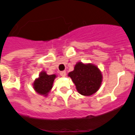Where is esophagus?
Wrapping results in <instances>:
<instances>
[{"label": "esophagus", "instance_id": "obj_1", "mask_svg": "<svg viewBox=\"0 0 135 135\" xmlns=\"http://www.w3.org/2000/svg\"><path fill=\"white\" fill-rule=\"evenodd\" d=\"M60 75L61 76H63V77L65 76V75H66V72H65V71L61 72H60Z\"/></svg>", "mask_w": 135, "mask_h": 135}]
</instances>
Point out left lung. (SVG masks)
I'll return each mask as SVG.
<instances>
[{
  "mask_svg": "<svg viewBox=\"0 0 135 135\" xmlns=\"http://www.w3.org/2000/svg\"><path fill=\"white\" fill-rule=\"evenodd\" d=\"M68 76L74 83L77 91L85 96L95 94L100 88L103 79L98 66L81 61L74 65V70L69 72Z\"/></svg>",
  "mask_w": 135,
  "mask_h": 135,
  "instance_id": "8db88e82",
  "label": "left lung"
}]
</instances>
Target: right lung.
<instances>
[{
	"label": "right lung",
	"mask_w": 135,
	"mask_h": 135,
	"mask_svg": "<svg viewBox=\"0 0 135 135\" xmlns=\"http://www.w3.org/2000/svg\"><path fill=\"white\" fill-rule=\"evenodd\" d=\"M57 76L56 74H47L46 72L42 71L39 74V76L35 79L33 83L34 90L37 94L43 95L44 97L48 96L51 91L55 79Z\"/></svg>",
	"instance_id": "add662e5"
}]
</instances>
